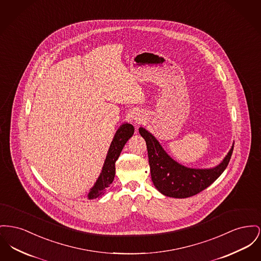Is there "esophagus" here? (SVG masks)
<instances>
[{"label": "esophagus", "instance_id": "1", "mask_svg": "<svg viewBox=\"0 0 261 261\" xmlns=\"http://www.w3.org/2000/svg\"><path fill=\"white\" fill-rule=\"evenodd\" d=\"M133 120H134V123L136 124V125H138L140 123L143 121V119H141L140 117H137V116H133Z\"/></svg>", "mask_w": 261, "mask_h": 261}]
</instances>
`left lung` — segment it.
Wrapping results in <instances>:
<instances>
[{
  "label": "left lung",
  "instance_id": "left-lung-1",
  "mask_svg": "<svg viewBox=\"0 0 261 261\" xmlns=\"http://www.w3.org/2000/svg\"><path fill=\"white\" fill-rule=\"evenodd\" d=\"M139 132L147 144L153 185L169 197L187 198L210 186L228 167L233 150L231 146L223 162L213 169H190L172 160L146 129L141 127Z\"/></svg>",
  "mask_w": 261,
  "mask_h": 261
}]
</instances>
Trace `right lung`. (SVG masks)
<instances>
[{
    "label": "right lung",
    "mask_w": 261,
    "mask_h": 261,
    "mask_svg": "<svg viewBox=\"0 0 261 261\" xmlns=\"http://www.w3.org/2000/svg\"><path fill=\"white\" fill-rule=\"evenodd\" d=\"M133 134L134 127L129 123H124L118 128L110 144L100 175L98 176L94 186L89 192V199H94L101 196L105 193L106 189L112 184L115 175V163L120 155L123 147L125 146L127 141L132 137Z\"/></svg>",
    "instance_id": "add662e5"
}]
</instances>
